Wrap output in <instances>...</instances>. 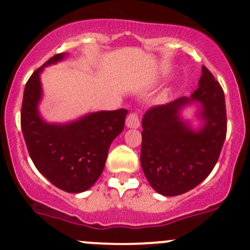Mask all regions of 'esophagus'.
Here are the masks:
<instances>
[{"mask_svg":"<svg viewBox=\"0 0 250 250\" xmlns=\"http://www.w3.org/2000/svg\"><path fill=\"white\" fill-rule=\"evenodd\" d=\"M125 125H127L128 128H133V129L139 128L140 127L139 116H138L135 112H130L129 115H128L127 120H125Z\"/></svg>","mask_w":250,"mask_h":250,"instance_id":"34e87169","label":"esophagus"}]
</instances>
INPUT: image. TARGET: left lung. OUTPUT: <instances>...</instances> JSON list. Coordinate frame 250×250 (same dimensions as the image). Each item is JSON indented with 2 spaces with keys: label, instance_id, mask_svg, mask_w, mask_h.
<instances>
[{
  "label": "left lung",
  "instance_id": "8db88e82",
  "mask_svg": "<svg viewBox=\"0 0 250 250\" xmlns=\"http://www.w3.org/2000/svg\"><path fill=\"white\" fill-rule=\"evenodd\" d=\"M191 104L200 105L198 130L181 117V110ZM141 125L140 163L150 185L163 196L188 192L210 174L223 148L228 130L223 88L202 66L198 88L190 98L151 107Z\"/></svg>",
  "mask_w": 250,
  "mask_h": 250
}]
</instances>
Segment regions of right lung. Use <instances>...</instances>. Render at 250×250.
Returning a JSON list of instances; mask_svg holds the SVG:
<instances>
[{"mask_svg": "<svg viewBox=\"0 0 250 250\" xmlns=\"http://www.w3.org/2000/svg\"><path fill=\"white\" fill-rule=\"evenodd\" d=\"M65 57V53L52 57L26 82L21 130L39 172L60 190L78 193L92 188L102 175L111 143L122 133L128 111H98L64 125L46 122L39 111L42 99L40 75L48 65Z\"/></svg>", "mask_w": 250, "mask_h": 250, "instance_id": "add662e5", "label": "right lung"}]
</instances>
